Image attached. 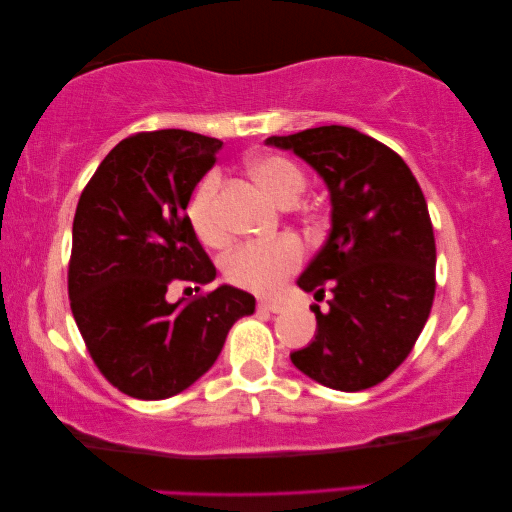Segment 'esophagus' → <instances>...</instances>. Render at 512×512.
<instances>
[{"instance_id":"34e87169","label":"esophagus","mask_w":512,"mask_h":512,"mask_svg":"<svg viewBox=\"0 0 512 512\" xmlns=\"http://www.w3.org/2000/svg\"><path fill=\"white\" fill-rule=\"evenodd\" d=\"M259 310H268V312L277 314V312L284 310V303L273 301V299H262V301H259Z\"/></svg>"}]
</instances>
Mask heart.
<instances>
[{
	"label": "heart",
	"instance_id": "heart-1",
	"mask_svg": "<svg viewBox=\"0 0 512 512\" xmlns=\"http://www.w3.org/2000/svg\"><path fill=\"white\" fill-rule=\"evenodd\" d=\"M250 173L270 198L279 206H295L306 189V178L295 162L262 154L250 160ZM217 189H220V176L211 171L209 176L198 184L189 202V222L206 246H222L226 242V228L222 222L220 209H217ZM303 259V248L295 237H277L273 242H255L239 246L235 253L228 255L224 264L226 279L231 284L253 290V292H275L290 273H295Z\"/></svg>",
	"mask_w": 512,
	"mask_h": 512
}]
</instances>
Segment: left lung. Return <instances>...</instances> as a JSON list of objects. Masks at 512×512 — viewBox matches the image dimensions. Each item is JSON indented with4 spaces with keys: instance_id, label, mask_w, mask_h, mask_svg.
<instances>
[{
    "instance_id": "obj_1",
    "label": "left lung",
    "mask_w": 512,
    "mask_h": 512,
    "mask_svg": "<svg viewBox=\"0 0 512 512\" xmlns=\"http://www.w3.org/2000/svg\"><path fill=\"white\" fill-rule=\"evenodd\" d=\"M319 173L330 233L297 279L314 303V339L290 354L299 372L339 391L378 385L409 356L436 295V239L420 184L396 151L343 125L270 136Z\"/></svg>"
}]
</instances>
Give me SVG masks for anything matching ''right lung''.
Masks as SVG:
<instances>
[{"mask_svg": "<svg viewBox=\"0 0 512 512\" xmlns=\"http://www.w3.org/2000/svg\"><path fill=\"white\" fill-rule=\"evenodd\" d=\"M222 140L160 129L121 140L83 189L72 224L70 308L101 374L123 394L162 400L204 376L255 297L222 284L184 303L173 284H211L187 206Z\"/></svg>", "mask_w": 512, "mask_h": 512, "instance_id": "obj_1", "label": "right lung"}]
</instances>
